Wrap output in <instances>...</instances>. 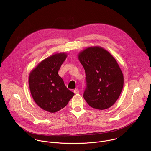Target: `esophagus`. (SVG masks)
Instances as JSON below:
<instances>
[{
  "label": "esophagus",
  "instance_id": "obj_1",
  "mask_svg": "<svg viewBox=\"0 0 151 151\" xmlns=\"http://www.w3.org/2000/svg\"><path fill=\"white\" fill-rule=\"evenodd\" d=\"M79 90L78 89H75L74 90V93L75 94H79Z\"/></svg>",
  "mask_w": 151,
  "mask_h": 151
}]
</instances>
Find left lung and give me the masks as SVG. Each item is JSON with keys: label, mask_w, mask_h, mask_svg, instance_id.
<instances>
[{"label": "left lung", "mask_w": 151, "mask_h": 151, "mask_svg": "<svg viewBox=\"0 0 151 151\" xmlns=\"http://www.w3.org/2000/svg\"><path fill=\"white\" fill-rule=\"evenodd\" d=\"M78 58L86 75L83 98L94 109L109 108L119 98L124 85L122 72L115 58L100 47L79 52Z\"/></svg>", "instance_id": "1"}]
</instances>
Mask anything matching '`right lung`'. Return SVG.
<instances>
[{"mask_svg": "<svg viewBox=\"0 0 151 151\" xmlns=\"http://www.w3.org/2000/svg\"><path fill=\"white\" fill-rule=\"evenodd\" d=\"M66 57V53L54 54L39 63L29 75V88L34 101L51 113L64 108L75 94L58 74Z\"/></svg>", "mask_w": 151, "mask_h": 151, "instance_id": "add662e5", "label": "right lung"}]
</instances>
